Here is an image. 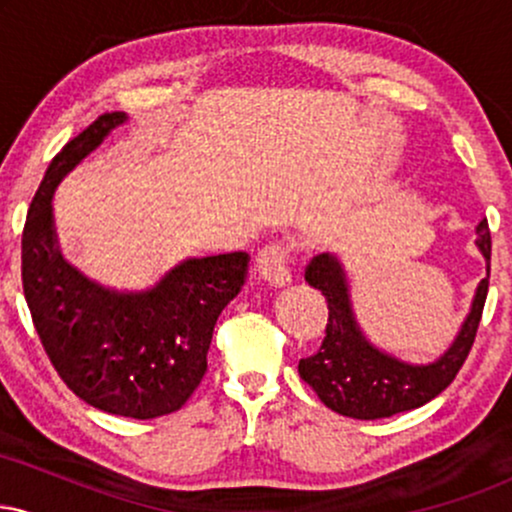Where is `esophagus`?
Listing matches in <instances>:
<instances>
[{
	"label": "esophagus",
	"mask_w": 512,
	"mask_h": 512,
	"mask_svg": "<svg viewBox=\"0 0 512 512\" xmlns=\"http://www.w3.org/2000/svg\"><path fill=\"white\" fill-rule=\"evenodd\" d=\"M255 272L262 281H267L274 289H284L291 284L289 264H286V250L284 245L269 243L257 252L255 257Z\"/></svg>",
	"instance_id": "1"
}]
</instances>
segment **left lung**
Returning a JSON list of instances; mask_svg holds the SVG:
<instances>
[{
	"label": "left lung",
	"mask_w": 512,
	"mask_h": 512,
	"mask_svg": "<svg viewBox=\"0 0 512 512\" xmlns=\"http://www.w3.org/2000/svg\"><path fill=\"white\" fill-rule=\"evenodd\" d=\"M477 248L486 262V279L479 281L455 339L443 354L428 363L402 361L370 342L356 320L349 276L337 255L322 252L308 264L305 281L325 296L330 320L320 351L301 358L298 373L325 407L361 421L387 419L424 407L455 380L477 337L481 310L489 293L491 233L486 219L477 223Z\"/></svg>",
	"instance_id": "obj_1"
}]
</instances>
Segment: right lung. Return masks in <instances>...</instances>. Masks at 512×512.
<instances>
[{
	"label": "right lung",
	"mask_w": 512,
	"mask_h": 512,
	"mask_svg": "<svg viewBox=\"0 0 512 512\" xmlns=\"http://www.w3.org/2000/svg\"><path fill=\"white\" fill-rule=\"evenodd\" d=\"M125 122V113L101 115L52 158L23 226L21 276L35 332L69 390L108 414L156 419L202 383L214 325L238 296L250 257H187L139 291L105 286L64 257L52 197Z\"/></svg>",
	"instance_id": "obj_1"
}]
</instances>
